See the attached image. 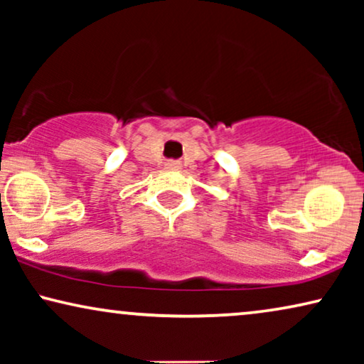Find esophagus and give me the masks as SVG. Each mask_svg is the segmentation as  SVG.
<instances>
[{"mask_svg":"<svg viewBox=\"0 0 364 364\" xmlns=\"http://www.w3.org/2000/svg\"><path fill=\"white\" fill-rule=\"evenodd\" d=\"M167 166H168V168H177L178 164H177V162H168Z\"/></svg>","mask_w":364,"mask_h":364,"instance_id":"1","label":"esophagus"}]
</instances>
